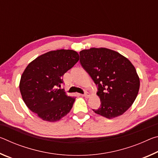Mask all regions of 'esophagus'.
Wrapping results in <instances>:
<instances>
[{"mask_svg": "<svg viewBox=\"0 0 158 158\" xmlns=\"http://www.w3.org/2000/svg\"><path fill=\"white\" fill-rule=\"evenodd\" d=\"M82 96H84V97H85V98H89V96H90V93H88V92H85L84 94H83V95H81Z\"/></svg>", "mask_w": 158, "mask_h": 158, "instance_id": "34e87169", "label": "esophagus"}]
</instances>
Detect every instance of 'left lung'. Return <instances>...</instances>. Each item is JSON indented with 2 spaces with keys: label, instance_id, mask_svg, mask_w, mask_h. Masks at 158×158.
<instances>
[{
  "label": "left lung",
  "instance_id": "obj_1",
  "mask_svg": "<svg viewBox=\"0 0 158 158\" xmlns=\"http://www.w3.org/2000/svg\"><path fill=\"white\" fill-rule=\"evenodd\" d=\"M79 54L81 66L98 86L101 105L93 111L109 119L124 114L139 90V78L132 63L106 48H90Z\"/></svg>",
  "mask_w": 158,
  "mask_h": 158
}]
</instances>
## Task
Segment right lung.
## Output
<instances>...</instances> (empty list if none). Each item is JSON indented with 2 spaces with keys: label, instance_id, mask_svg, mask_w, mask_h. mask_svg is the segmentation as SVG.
Returning <instances> with one entry per match:
<instances>
[{
  "label": "right lung",
  "instance_id": "obj_1",
  "mask_svg": "<svg viewBox=\"0 0 158 158\" xmlns=\"http://www.w3.org/2000/svg\"><path fill=\"white\" fill-rule=\"evenodd\" d=\"M79 59L75 51H51L29 63L23 73L19 84L23 100L44 121H59L70 111L75 98L58 88L63 84L64 74Z\"/></svg>",
  "mask_w": 158,
  "mask_h": 158
}]
</instances>
